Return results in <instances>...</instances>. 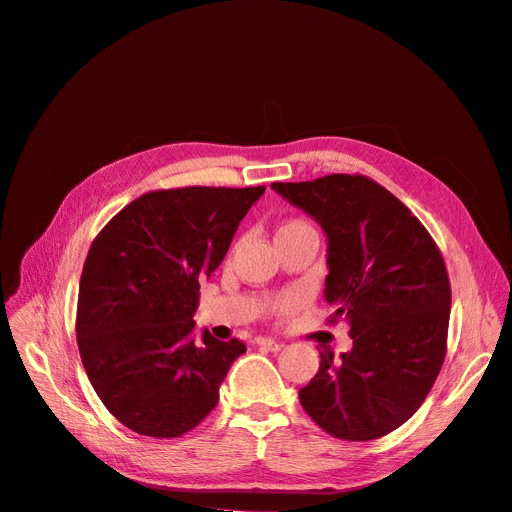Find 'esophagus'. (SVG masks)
I'll return each mask as SVG.
<instances>
[{"instance_id": "34e87169", "label": "esophagus", "mask_w": 512, "mask_h": 512, "mask_svg": "<svg viewBox=\"0 0 512 512\" xmlns=\"http://www.w3.org/2000/svg\"><path fill=\"white\" fill-rule=\"evenodd\" d=\"M257 344L263 346V348H267V351H270V353H278L280 348H282V344L276 342V340H272V338H257Z\"/></svg>"}]
</instances>
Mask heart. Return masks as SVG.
Returning a JSON list of instances; mask_svg holds the SVG:
<instances>
[{"instance_id": "1", "label": "heart", "mask_w": 512, "mask_h": 512, "mask_svg": "<svg viewBox=\"0 0 512 512\" xmlns=\"http://www.w3.org/2000/svg\"><path fill=\"white\" fill-rule=\"evenodd\" d=\"M303 228H311V226H307L305 222H299V220H294V222H286V224H282V226H280V230H278V234H276V236H280V234H286V232H294V230H303ZM292 303H294V299H292V297H282V299L274 301V303L270 305V309H276V311H284V309H288Z\"/></svg>"}]
</instances>
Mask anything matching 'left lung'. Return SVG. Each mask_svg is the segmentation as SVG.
<instances>
[{"instance_id":"8db88e82","label":"left lung","mask_w":512,"mask_h":512,"mask_svg":"<svg viewBox=\"0 0 512 512\" xmlns=\"http://www.w3.org/2000/svg\"><path fill=\"white\" fill-rule=\"evenodd\" d=\"M328 236L324 297L353 348L319 353L301 388L307 415L334 438H382L423 405L446 355L450 282L434 238L390 191L367 176L274 182Z\"/></svg>"}]
</instances>
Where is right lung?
<instances>
[{"instance_id":"add662e5","label":"right lung","mask_w":512,"mask_h":512,"mask_svg":"<svg viewBox=\"0 0 512 512\" xmlns=\"http://www.w3.org/2000/svg\"><path fill=\"white\" fill-rule=\"evenodd\" d=\"M265 186L153 191L107 222L89 249L78 290L76 342L89 380L122 425L180 438L220 400L230 365L247 351L193 315L199 282L226 257Z\"/></svg>"}]
</instances>
